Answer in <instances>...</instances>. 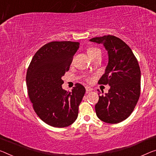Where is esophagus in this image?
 <instances>
[{
    "label": "esophagus",
    "instance_id": "esophagus-1",
    "mask_svg": "<svg viewBox=\"0 0 156 156\" xmlns=\"http://www.w3.org/2000/svg\"><path fill=\"white\" fill-rule=\"evenodd\" d=\"M86 90L87 93L90 92L93 90V88L91 87H89V86H86Z\"/></svg>",
    "mask_w": 156,
    "mask_h": 156
}]
</instances>
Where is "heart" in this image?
I'll return each instance as SVG.
<instances>
[{
  "mask_svg": "<svg viewBox=\"0 0 156 156\" xmlns=\"http://www.w3.org/2000/svg\"><path fill=\"white\" fill-rule=\"evenodd\" d=\"M87 54H88V56H90V58H92L93 56H95V55L99 54H101V50H100V49H98V48H96V47H90L87 48ZM87 81H91V78L88 77Z\"/></svg>",
  "mask_w": 156,
  "mask_h": 156,
  "instance_id": "b5f03b06",
  "label": "heart"
}]
</instances>
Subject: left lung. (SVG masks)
I'll use <instances>...</instances> for the list:
<instances>
[{"label": "left lung", "instance_id": "1", "mask_svg": "<svg viewBox=\"0 0 156 156\" xmlns=\"http://www.w3.org/2000/svg\"><path fill=\"white\" fill-rule=\"evenodd\" d=\"M90 41L101 43L108 51L109 63L99 84L109 85L108 93L99 96L95 112L101 121L118 123L133 112L140 96L141 71L137 59L125 42L114 35L93 37ZM98 95L101 92L98 90Z\"/></svg>", "mask_w": 156, "mask_h": 156}]
</instances>
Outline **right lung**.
I'll list each match as a JSON object with an SVG mask.
<instances>
[{"mask_svg":"<svg viewBox=\"0 0 156 156\" xmlns=\"http://www.w3.org/2000/svg\"><path fill=\"white\" fill-rule=\"evenodd\" d=\"M78 42L54 41L35 53L26 73L28 95L35 113L45 123L55 128L70 126L78 116L85 94L83 85L75 83L72 92L62 88V76L70 69Z\"/></svg>","mask_w":156,"mask_h":156,"instance_id":"1","label":"right lung"}]
</instances>
